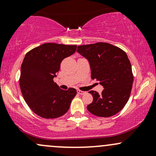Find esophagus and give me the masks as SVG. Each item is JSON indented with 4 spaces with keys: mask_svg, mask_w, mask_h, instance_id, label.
Here are the masks:
<instances>
[{
    "mask_svg": "<svg viewBox=\"0 0 156 156\" xmlns=\"http://www.w3.org/2000/svg\"><path fill=\"white\" fill-rule=\"evenodd\" d=\"M77 92H78V94H83L84 93H85V92H83V91H81V90H79V89H78V90H77Z\"/></svg>",
    "mask_w": 156,
    "mask_h": 156,
    "instance_id": "esophagus-1",
    "label": "esophagus"
}]
</instances>
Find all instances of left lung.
Instances as JSON below:
<instances>
[{"instance_id": "left-lung-1", "label": "left lung", "mask_w": 156, "mask_h": 156, "mask_svg": "<svg viewBox=\"0 0 156 156\" xmlns=\"http://www.w3.org/2000/svg\"><path fill=\"white\" fill-rule=\"evenodd\" d=\"M77 52L89 61L91 77L104 88L101 94L89 91L93 101L87 105L88 111L101 117L115 115L128 101L133 85L131 64L126 53L106 42L80 45Z\"/></svg>"}]
</instances>
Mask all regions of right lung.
<instances>
[{"label":"right lung","instance_id":"1","mask_svg":"<svg viewBox=\"0 0 156 156\" xmlns=\"http://www.w3.org/2000/svg\"><path fill=\"white\" fill-rule=\"evenodd\" d=\"M76 45L45 43L26 53L21 65L20 86L26 103L36 114L54 119L69 110L76 89H61L53 81L61 62L73 55Z\"/></svg>","mask_w":156,"mask_h":156}]
</instances>
